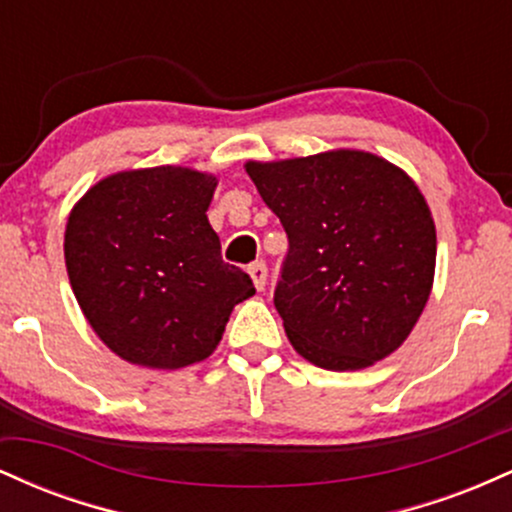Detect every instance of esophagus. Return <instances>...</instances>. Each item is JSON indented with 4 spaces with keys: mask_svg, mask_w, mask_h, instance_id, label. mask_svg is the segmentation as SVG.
<instances>
[{
    "mask_svg": "<svg viewBox=\"0 0 512 512\" xmlns=\"http://www.w3.org/2000/svg\"><path fill=\"white\" fill-rule=\"evenodd\" d=\"M248 274H250L252 284H255V289L257 291H264V286H267V264H264V262L250 264Z\"/></svg>",
    "mask_w": 512,
    "mask_h": 512,
    "instance_id": "1",
    "label": "esophagus"
}]
</instances>
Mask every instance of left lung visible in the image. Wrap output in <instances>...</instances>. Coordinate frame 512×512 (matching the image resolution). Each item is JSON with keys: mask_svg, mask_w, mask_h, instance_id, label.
Segmentation results:
<instances>
[{"mask_svg": "<svg viewBox=\"0 0 512 512\" xmlns=\"http://www.w3.org/2000/svg\"><path fill=\"white\" fill-rule=\"evenodd\" d=\"M245 170L289 236L274 305L293 349L339 373L397 351L436 274V223L419 185L361 149Z\"/></svg>", "mask_w": 512, "mask_h": 512, "instance_id": "8db88e82", "label": "left lung"}]
</instances>
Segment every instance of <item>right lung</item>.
Wrapping results in <instances>:
<instances>
[{"label":"right lung","mask_w":512,"mask_h":512,"mask_svg":"<svg viewBox=\"0 0 512 512\" xmlns=\"http://www.w3.org/2000/svg\"><path fill=\"white\" fill-rule=\"evenodd\" d=\"M219 178L185 166L120 170L69 211L64 262L79 308L113 354L178 370L219 346L238 303L255 296L221 260L207 209Z\"/></svg>","instance_id":"add662e5"}]
</instances>
